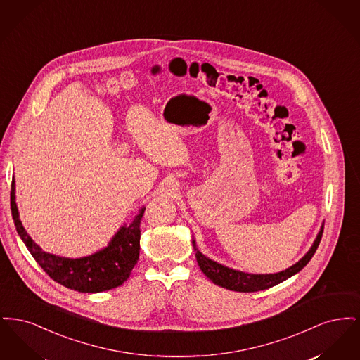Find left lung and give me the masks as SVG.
I'll return each instance as SVG.
<instances>
[{
	"mask_svg": "<svg viewBox=\"0 0 360 360\" xmlns=\"http://www.w3.org/2000/svg\"><path fill=\"white\" fill-rule=\"evenodd\" d=\"M323 231H324V224L321 225L320 232L317 233V236L313 241L308 252L301 257L295 264L290 266L289 269H286L283 271H279V273H275V274H248V273H243L239 270H233V269H229L224 264H220V263L209 259L202 252H200L194 239H193V247H194V251H195V257H197L200 269L214 285L221 286V288L228 289V290L252 292V291L270 289L275 285L289 279L292 275L300 273L308 264L311 257L314 255V252H316V250H317V247L321 241Z\"/></svg>",
	"mask_w": 360,
	"mask_h": 360,
	"instance_id": "1",
	"label": "left lung"
}]
</instances>
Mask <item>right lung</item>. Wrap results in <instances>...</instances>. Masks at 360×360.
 Instances as JSON below:
<instances>
[{
  "label": "right lung",
  "instance_id": "right-lung-1",
  "mask_svg": "<svg viewBox=\"0 0 360 360\" xmlns=\"http://www.w3.org/2000/svg\"><path fill=\"white\" fill-rule=\"evenodd\" d=\"M144 206L139 210L134 221L124 224L108 245L87 257H58L43 251L27 233L18 217L15 178L11 190V210L18 236L39 266L52 279L65 288L81 292H100L121 286L132 273L140 254V220L144 214Z\"/></svg>",
  "mask_w": 360,
  "mask_h": 360
}]
</instances>
